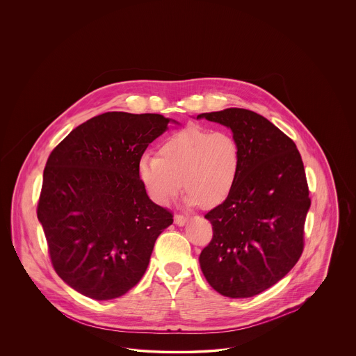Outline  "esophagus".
<instances>
[{
    "label": "esophagus",
    "mask_w": 356,
    "mask_h": 356,
    "mask_svg": "<svg viewBox=\"0 0 356 356\" xmlns=\"http://www.w3.org/2000/svg\"><path fill=\"white\" fill-rule=\"evenodd\" d=\"M187 221H188V217H186V216H181V214H176L175 216V224L179 225V227L184 225Z\"/></svg>",
    "instance_id": "1"
}]
</instances>
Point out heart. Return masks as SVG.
<instances>
[{
  "label": "heart",
  "instance_id": "obj_1",
  "mask_svg": "<svg viewBox=\"0 0 356 356\" xmlns=\"http://www.w3.org/2000/svg\"><path fill=\"white\" fill-rule=\"evenodd\" d=\"M241 153L234 135L197 125L170 135L159 156L142 154L138 175L150 197L170 204L184 187L186 203L216 206L232 193L240 172Z\"/></svg>",
  "mask_w": 356,
  "mask_h": 356
}]
</instances>
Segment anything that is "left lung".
I'll return each instance as SVG.
<instances>
[{
  "label": "left lung",
  "mask_w": 356,
  "mask_h": 356,
  "mask_svg": "<svg viewBox=\"0 0 356 356\" xmlns=\"http://www.w3.org/2000/svg\"><path fill=\"white\" fill-rule=\"evenodd\" d=\"M232 131L241 153L236 184L204 218L213 238L199 255L207 282L241 299L270 288L296 265L310 209L296 145L264 116L240 108L197 115Z\"/></svg>",
  "instance_id": "left-lung-1"
}]
</instances>
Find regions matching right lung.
I'll return each instance as SVG.
<instances>
[{
    "label": "right lung",
    "mask_w": 356,
    "mask_h": 356,
    "mask_svg": "<svg viewBox=\"0 0 356 356\" xmlns=\"http://www.w3.org/2000/svg\"><path fill=\"white\" fill-rule=\"evenodd\" d=\"M169 124L180 125L108 112L80 124L49 156L38 220L54 270L87 298L111 300L135 286L173 222L138 175L139 157Z\"/></svg>",
    "instance_id": "1"
}]
</instances>
